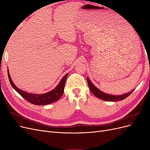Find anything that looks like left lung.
Instances as JSON below:
<instances>
[{
	"instance_id": "obj_1",
	"label": "left lung",
	"mask_w": 150,
	"mask_h": 150,
	"mask_svg": "<svg viewBox=\"0 0 150 150\" xmlns=\"http://www.w3.org/2000/svg\"><path fill=\"white\" fill-rule=\"evenodd\" d=\"M87 81H88V83L89 85V89L91 90V91L92 92V93L95 96L103 99V100L106 101H121L122 100V99H125L126 98L128 97V96L133 92V90L125 94H122V95H118V96H116V95H112V94H106L102 91H101L100 90L98 89L96 86H95L89 80L88 78H87Z\"/></svg>"
}]
</instances>
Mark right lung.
<instances>
[{
  "label": "right lung",
  "instance_id": "add662e5",
  "mask_svg": "<svg viewBox=\"0 0 150 150\" xmlns=\"http://www.w3.org/2000/svg\"><path fill=\"white\" fill-rule=\"evenodd\" d=\"M67 75L68 73L63 77L59 84L54 89L51 91L44 94H37L28 93L18 88L17 86L13 84L10 76L9 72H8V79H9V81L11 86H12V88L14 89L22 98H24L25 100L32 104H35V105H47V104H51L59 100L62 96L63 93H64V85Z\"/></svg>",
  "mask_w": 150,
  "mask_h": 150
}]
</instances>
